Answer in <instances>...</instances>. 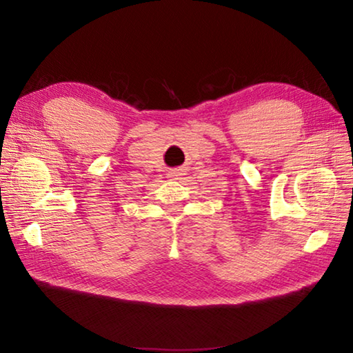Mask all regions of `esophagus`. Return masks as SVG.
Segmentation results:
<instances>
[{
    "mask_svg": "<svg viewBox=\"0 0 353 353\" xmlns=\"http://www.w3.org/2000/svg\"><path fill=\"white\" fill-rule=\"evenodd\" d=\"M181 176H182L181 171H170V172H168V177H170V179H179Z\"/></svg>",
    "mask_w": 353,
    "mask_h": 353,
    "instance_id": "obj_1",
    "label": "esophagus"
}]
</instances>
